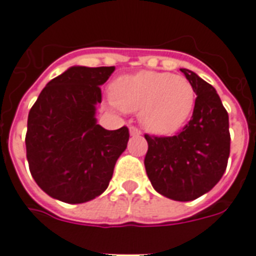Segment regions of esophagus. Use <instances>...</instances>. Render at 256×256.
Wrapping results in <instances>:
<instances>
[{"mask_svg":"<svg viewBox=\"0 0 256 256\" xmlns=\"http://www.w3.org/2000/svg\"><path fill=\"white\" fill-rule=\"evenodd\" d=\"M130 136H140L141 130L138 128H136V126H130Z\"/></svg>","mask_w":256,"mask_h":256,"instance_id":"obj_1","label":"esophagus"}]
</instances>
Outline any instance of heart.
<instances>
[{
	"instance_id": "1",
	"label": "heart",
	"mask_w": 256,
	"mask_h": 256,
	"mask_svg": "<svg viewBox=\"0 0 256 256\" xmlns=\"http://www.w3.org/2000/svg\"><path fill=\"white\" fill-rule=\"evenodd\" d=\"M119 108L138 111L141 124L156 134H171L188 120L195 106V90L187 78L166 72L142 70L120 76L110 86Z\"/></svg>"
}]
</instances>
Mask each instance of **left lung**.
I'll return each mask as SVG.
<instances>
[{"label":"left lung","instance_id":"1","mask_svg":"<svg viewBox=\"0 0 256 256\" xmlns=\"http://www.w3.org/2000/svg\"><path fill=\"white\" fill-rule=\"evenodd\" d=\"M198 95L191 120L176 136L145 134V170L153 188L176 202H191L222 178L230 154L229 116L212 85L180 69Z\"/></svg>","mask_w":256,"mask_h":256}]
</instances>
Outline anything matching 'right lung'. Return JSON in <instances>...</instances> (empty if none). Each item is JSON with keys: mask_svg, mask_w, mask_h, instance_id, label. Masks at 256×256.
<instances>
[{"mask_svg": "<svg viewBox=\"0 0 256 256\" xmlns=\"http://www.w3.org/2000/svg\"><path fill=\"white\" fill-rule=\"evenodd\" d=\"M114 66H70L46 85L30 110L26 152L34 180L47 195L81 204L102 195L130 130L96 123L100 86Z\"/></svg>", "mask_w": 256, "mask_h": 256, "instance_id": "add662e5", "label": "right lung"}]
</instances>
